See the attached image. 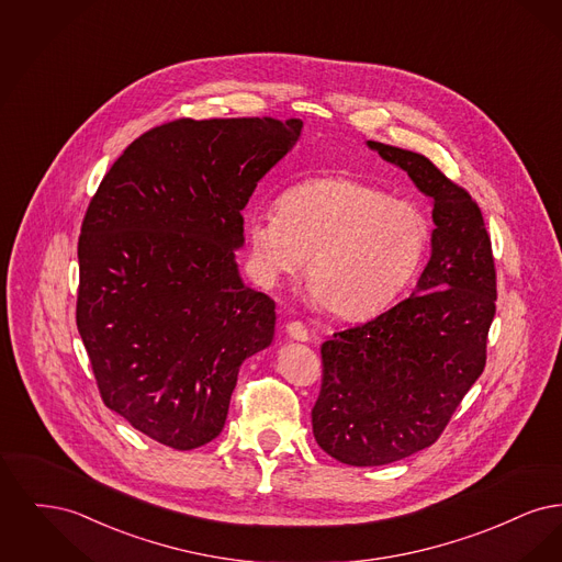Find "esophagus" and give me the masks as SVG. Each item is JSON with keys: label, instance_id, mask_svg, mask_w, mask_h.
<instances>
[{"label": "esophagus", "instance_id": "1", "mask_svg": "<svg viewBox=\"0 0 562 562\" xmlns=\"http://www.w3.org/2000/svg\"><path fill=\"white\" fill-rule=\"evenodd\" d=\"M286 333L293 337L294 341H310V333L303 326V322L293 321L286 324Z\"/></svg>", "mask_w": 562, "mask_h": 562}]
</instances>
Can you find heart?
I'll list each match as a JSON object with an SVG mask.
<instances>
[{
    "instance_id": "obj_1",
    "label": "heart",
    "mask_w": 562,
    "mask_h": 562,
    "mask_svg": "<svg viewBox=\"0 0 562 562\" xmlns=\"http://www.w3.org/2000/svg\"><path fill=\"white\" fill-rule=\"evenodd\" d=\"M252 261L266 280L299 273L314 301L344 321L381 312L419 266L428 221L408 200L353 177H318L286 189L276 213L246 218Z\"/></svg>"
}]
</instances>
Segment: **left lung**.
I'll list each match as a JSON object with an SVG mask.
<instances>
[{"mask_svg":"<svg viewBox=\"0 0 562 562\" xmlns=\"http://www.w3.org/2000/svg\"><path fill=\"white\" fill-rule=\"evenodd\" d=\"M401 166L434 206L431 257L415 293L322 344L312 426L322 451L348 465H385L434 445L486 364L497 273L472 195L431 161L367 143Z\"/></svg>","mask_w":562,"mask_h":562,"instance_id":"1","label":"left lung"}]
</instances>
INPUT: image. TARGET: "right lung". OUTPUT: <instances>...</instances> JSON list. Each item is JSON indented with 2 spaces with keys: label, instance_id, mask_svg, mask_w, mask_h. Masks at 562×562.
Listing matches in <instances>:
<instances>
[{
  "label": "right lung",
  "instance_id": "right-lung-1",
  "mask_svg": "<svg viewBox=\"0 0 562 562\" xmlns=\"http://www.w3.org/2000/svg\"><path fill=\"white\" fill-rule=\"evenodd\" d=\"M303 122L172 120L133 140L92 195L76 322L99 394L177 451L221 434L241 362L273 339L276 303L241 282V211Z\"/></svg>",
  "mask_w": 562,
  "mask_h": 562
}]
</instances>
